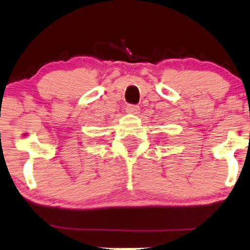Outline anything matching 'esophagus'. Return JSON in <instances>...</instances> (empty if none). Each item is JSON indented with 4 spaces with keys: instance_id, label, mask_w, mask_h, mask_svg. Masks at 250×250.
<instances>
[{
    "instance_id": "1",
    "label": "esophagus",
    "mask_w": 250,
    "mask_h": 250,
    "mask_svg": "<svg viewBox=\"0 0 250 250\" xmlns=\"http://www.w3.org/2000/svg\"><path fill=\"white\" fill-rule=\"evenodd\" d=\"M125 111L129 114H139L140 113V107L136 104H128L125 107Z\"/></svg>"
}]
</instances>
